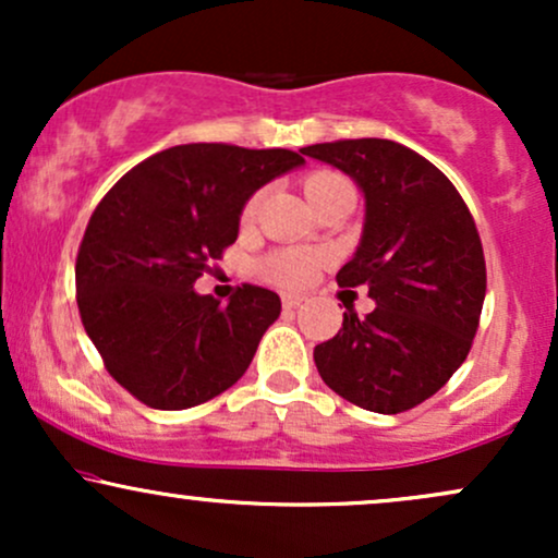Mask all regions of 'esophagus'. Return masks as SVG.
I'll return each mask as SVG.
<instances>
[{
	"instance_id": "34e87169",
	"label": "esophagus",
	"mask_w": 558,
	"mask_h": 558,
	"mask_svg": "<svg viewBox=\"0 0 558 558\" xmlns=\"http://www.w3.org/2000/svg\"><path fill=\"white\" fill-rule=\"evenodd\" d=\"M304 304V296L299 293H283V310H299Z\"/></svg>"
}]
</instances>
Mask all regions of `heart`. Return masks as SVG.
Here are the masks:
<instances>
[{
	"instance_id": "heart-1",
	"label": "heart",
	"mask_w": 558,
	"mask_h": 558,
	"mask_svg": "<svg viewBox=\"0 0 558 558\" xmlns=\"http://www.w3.org/2000/svg\"><path fill=\"white\" fill-rule=\"evenodd\" d=\"M345 185L351 183L345 181L343 175H338V172L319 170L304 178V194L310 198V204H315L323 196H328L330 191L345 189ZM259 202H262V194H254L248 198V204L243 207V220H252V217L257 215ZM319 262H323V257L315 252H304V248H283V252H275L262 262V272L280 286H304L315 278Z\"/></svg>"
}]
</instances>
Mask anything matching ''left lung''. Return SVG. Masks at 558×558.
Wrapping results in <instances>:
<instances>
[{"label":"left lung","instance_id":"8db88e82","mask_svg":"<svg viewBox=\"0 0 558 558\" xmlns=\"http://www.w3.org/2000/svg\"><path fill=\"white\" fill-rule=\"evenodd\" d=\"M364 191L362 243L336 280L369 288L375 310L343 312V328L315 345L325 386L356 407L399 414L446 386L472 349L485 301V257L453 183L409 146L343 138L304 146Z\"/></svg>","mask_w":558,"mask_h":558}]
</instances>
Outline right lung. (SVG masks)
Instances as JSON below:
<instances>
[{"instance_id":"1","label":"right lung","mask_w":558,"mask_h":558,"mask_svg":"<svg viewBox=\"0 0 558 558\" xmlns=\"http://www.w3.org/2000/svg\"><path fill=\"white\" fill-rule=\"evenodd\" d=\"M301 162L288 149L170 146L96 204L75 259V301L107 373L141 403L198 407L248 369L280 296L243 283L220 304L194 283L239 239L248 196Z\"/></svg>"}]
</instances>
